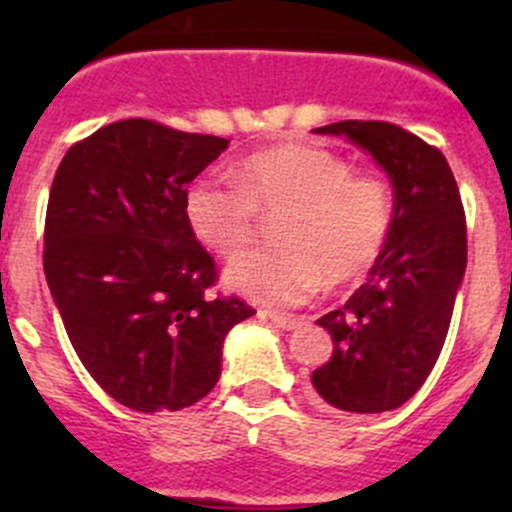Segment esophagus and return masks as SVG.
<instances>
[{
	"mask_svg": "<svg viewBox=\"0 0 512 512\" xmlns=\"http://www.w3.org/2000/svg\"><path fill=\"white\" fill-rule=\"evenodd\" d=\"M262 317H267L272 324H275V327L287 329V332L289 329L299 327V317H287V314H275V312H262Z\"/></svg>",
	"mask_w": 512,
	"mask_h": 512,
	"instance_id": "esophagus-1",
	"label": "esophagus"
}]
</instances>
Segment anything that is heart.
Here are the masks:
<instances>
[{"label": "heart", "mask_w": 512, "mask_h": 512, "mask_svg": "<svg viewBox=\"0 0 512 512\" xmlns=\"http://www.w3.org/2000/svg\"><path fill=\"white\" fill-rule=\"evenodd\" d=\"M257 213L277 215L280 247L247 252L225 270L235 292L294 307L324 285H352L379 260L394 220L386 180L314 143H282L237 165V185L195 178L183 193L193 235L220 257L255 240Z\"/></svg>", "instance_id": "obj_1"}]
</instances>
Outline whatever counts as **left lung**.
Listing matches in <instances>:
<instances>
[{
    "mask_svg": "<svg viewBox=\"0 0 512 512\" xmlns=\"http://www.w3.org/2000/svg\"><path fill=\"white\" fill-rule=\"evenodd\" d=\"M369 153L394 190V220L379 260L347 304L317 319L334 352L314 369L322 404L344 414L404 406L431 374L466 275V215L448 160L414 133L384 121L314 128Z\"/></svg>",
    "mask_w": 512,
    "mask_h": 512,
    "instance_id": "8db88e82",
    "label": "left lung"
}]
</instances>
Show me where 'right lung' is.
I'll use <instances>...</instances> for the list:
<instances>
[{"label": "right lung", "instance_id": "1", "mask_svg": "<svg viewBox=\"0 0 512 512\" xmlns=\"http://www.w3.org/2000/svg\"><path fill=\"white\" fill-rule=\"evenodd\" d=\"M230 141L146 118L69 148L46 208L44 275L81 364L118 404L180 411L213 391L227 332L255 309L215 299L183 193Z\"/></svg>", "mask_w": 512, "mask_h": 512}]
</instances>
